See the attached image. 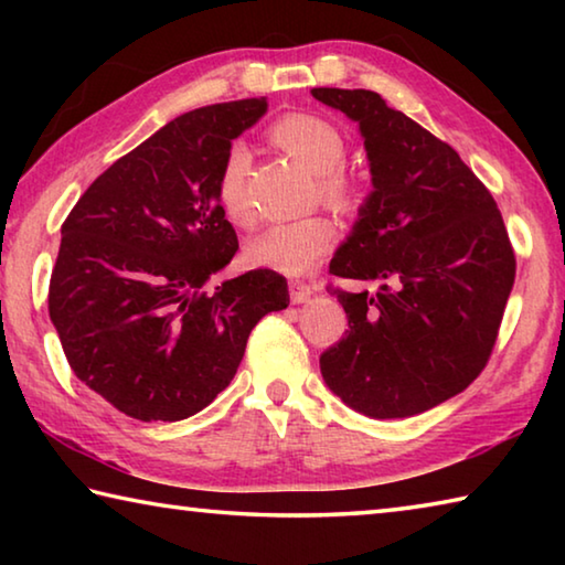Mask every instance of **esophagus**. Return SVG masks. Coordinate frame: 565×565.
<instances>
[{
  "mask_svg": "<svg viewBox=\"0 0 565 565\" xmlns=\"http://www.w3.org/2000/svg\"><path fill=\"white\" fill-rule=\"evenodd\" d=\"M289 291H291V301H294V303H303V301L311 299L313 291H317V286L303 284V281L296 279V281L289 284Z\"/></svg>",
  "mask_w": 565,
  "mask_h": 565,
  "instance_id": "1",
  "label": "esophagus"
}]
</instances>
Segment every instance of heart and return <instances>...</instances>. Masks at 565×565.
<instances>
[{"label": "heart", "mask_w": 565, "mask_h": 565, "mask_svg": "<svg viewBox=\"0 0 565 565\" xmlns=\"http://www.w3.org/2000/svg\"><path fill=\"white\" fill-rule=\"evenodd\" d=\"M271 139L317 174L321 202L339 212H351L359 206V181L341 169L347 159V137L337 124L306 111L286 114L271 127ZM248 167H252V151L244 141H234L228 145L216 177V202L228 222L238 226L254 222V209L246 191ZM333 238H337V226L331 218L327 214H309L266 226L248 242L246 256L264 269L301 276L317 269L333 246Z\"/></svg>", "instance_id": "heart-1"}]
</instances>
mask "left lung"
<instances>
[{
  "instance_id": "left-lung-1",
  "label": "left lung",
  "mask_w": 565,
  "mask_h": 565,
  "mask_svg": "<svg viewBox=\"0 0 565 565\" xmlns=\"http://www.w3.org/2000/svg\"><path fill=\"white\" fill-rule=\"evenodd\" d=\"M311 94L359 124L374 184L329 271L376 291L333 289L349 331L321 353V376L363 416L424 414L491 356L515 279L509 232L456 149L376 92Z\"/></svg>"
}]
</instances>
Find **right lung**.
I'll return each mask as SVG.
<instances>
[{"label":"right lung","instance_id":"right-lung-1","mask_svg":"<svg viewBox=\"0 0 565 565\" xmlns=\"http://www.w3.org/2000/svg\"><path fill=\"white\" fill-rule=\"evenodd\" d=\"M264 97L186 111L114 161L62 224L50 319L74 376L137 420H181L232 384L248 333L289 306L281 274L204 291L238 242L216 177Z\"/></svg>","mask_w":565,"mask_h":565}]
</instances>
